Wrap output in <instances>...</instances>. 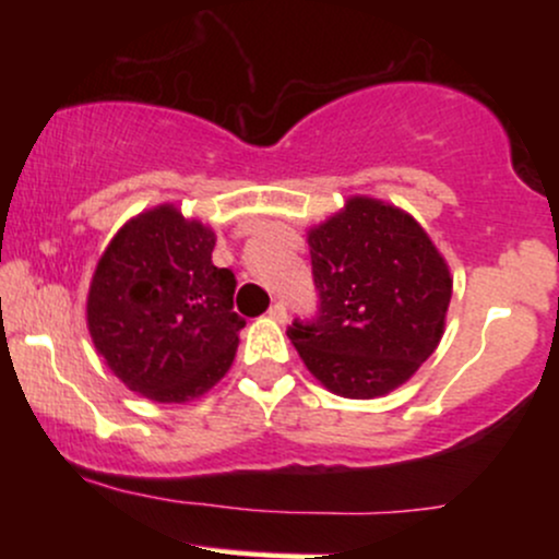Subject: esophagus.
Listing matches in <instances>:
<instances>
[{
  "mask_svg": "<svg viewBox=\"0 0 559 559\" xmlns=\"http://www.w3.org/2000/svg\"><path fill=\"white\" fill-rule=\"evenodd\" d=\"M267 318H273L275 323H286L288 312H286L284 301H275V305H271V310H267Z\"/></svg>",
  "mask_w": 559,
  "mask_h": 559,
  "instance_id": "1",
  "label": "esophagus"
}]
</instances>
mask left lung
I'll use <instances>...</instances> for the list:
<instances>
[{"mask_svg":"<svg viewBox=\"0 0 559 559\" xmlns=\"http://www.w3.org/2000/svg\"><path fill=\"white\" fill-rule=\"evenodd\" d=\"M320 310L288 329L312 376L346 400L400 389L444 336L452 275L413 215L373 197H349L307 230Z\"/></svg>","mask_w":559,"mask_h":559,"instance_id":"left-lung-1","label":"left lung"}]
</instances>
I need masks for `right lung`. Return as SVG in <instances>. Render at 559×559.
Returning a JSON list of instances; mask_svg holds the SVG:
<instances>
[{
	"label": "right lung",
	"mask_w": 559,
	"mask_h": 559,
	"mask_svg": "<svg viewBox=\"0 0 559 559\" xmlns=\"http://www.w3.org/2000/svg\"><path fill=\"white\" fill-rule=\"evenodd\" d=\"M215 230L157 204L126 223L88 284L96 355L128 389L159 404L199 400L228 373L239 346L236 278L213 265Z\"/></svg>",
	"instance_id": "obj_1"
}]
</instances>
